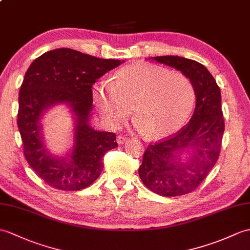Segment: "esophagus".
I'll return each mask as SVG.
<instances>
[{
  "mask_svg": "<svg viewBox=\"0 0 250 250\" xmlns=\"http://www.w3.org/2000/svg\"><path fill=\"white\" fill-rule=\"evenodd\" d=\"M125 142H127V137H125L124 135H118L117 136V143H118V145H123Z\"/></svg>",
  "mask_w": 250,
  "mask_h": 250,
  "instance_id": "obj_1",
  "label": "esophagus"
}]
</instances>
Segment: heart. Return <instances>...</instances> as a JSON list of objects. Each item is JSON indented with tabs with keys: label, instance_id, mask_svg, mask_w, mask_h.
I'll use <instances>...</instances> for the list:
<instances>
[{
	"label": "heart",
	"instance_id": "1",
	"mask_svg": "<svg viewBox=\"0 0 250 250\" xmlns=\"http://www.w3.org/2000/svg\"><path fill=\"white\" fill-rule=\"evenodd\" d=\"M92 96L103 120L117 127L131 114L134 126L152 139H163L187 124L195 103L190 80L152 63L137 62L121 69L114 82L101 81Z\"/></svg>",
	"mask_w": 250,
	"mask_h": 250
}]
</instances>
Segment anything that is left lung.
Instances as JSON below:
<instances>
[{"instance_id": "obj_1", "label": "left lung", "mask_w": 250, "mask_h": 250, "mask_svg": "<svg viewBox=\"0 0 250 250\" xmlns=\"http://www.w3.org/2000/svg\"><path fill=\"white\" fill-rule=\"evenodd\" d=\"M150 59L187 75L194 87L196 107L189 123L175 135L149 145L138 175L155 194L182 196L198 188L219 156L225 131L220 89L198 62L172 55ZM182 154L188 155L185 162Z\"/></svg>"}]
</instances>
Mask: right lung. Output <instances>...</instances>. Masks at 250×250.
<instances>
[{
	"label": "right lung",
	"instance_id": "obj_1",
	"mask_svg": "<svg viewBox=\"0 0 250 250\" xmlns=\"http://www.w3.org/2000/svg\"><path fill=\"white\" fill-rule=\"evenodd\" d=\"M119 60H103L68 48L37 57L19 91L18 127L23 152L33 170L51 188L79 190L95 182L103 169V156L117 147L116 134L96 131L89 125L91 87ZM66 104L75 115V145L62 158L49 154L43 143L40 119L46 109Z\"/></svg>",
	"mask_w": 250,
	"mask_h": 250
}]
</instances>
